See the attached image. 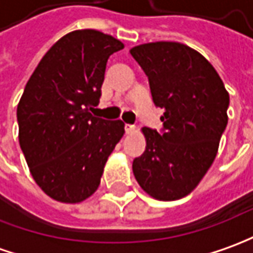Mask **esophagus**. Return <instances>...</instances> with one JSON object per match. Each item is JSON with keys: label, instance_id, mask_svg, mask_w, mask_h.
Segmentation results:
<instances>
[{"label": "esophagus", "instance_id": "esophagus-1", "mask_svg": "<svg viewBox=\"0 0 253 253\" xmlns=\"http://www.w3.org/2000/svg\"><path fill=\"white\" fill-rule=\"evenodd\" d=\"M125 130H126V134H133L137 131V127L133 126V125H126V126H125Z\"/></svg>", "mask_w": 253, "mask_h": 253}]
</instances>
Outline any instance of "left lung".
<instances>
[{
  "instance_id": "8db88e82",
  "label": "left lung",
  "mask_w": 253,
  "mask_h": 253,
  "mask_svg": "<svg viewBox=\"0 0 253 253\" xmlns=\"http://www.w3.org/2000/svg\"><path fill=\"white\" fill-rule=\"evenodd\" d=\"M148 76L154 104L162 108L163 131H141L147 147L133 161L140 187L158 201L188 195L212 166L227 126L228 92L211 62L174 41L130 49Z\"/></svg>"
}]
</instances>
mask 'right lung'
<instances>
[{
  "instance_id": "obj_1",
  "label": "right lung",
  "mask_w": 253,
  "mask_h": 253,
  "mask_svg": "<svg viewBox=\"0 0 253 253\" xmlns=\"http://www.w3.org/2000/svg\"><path fill=\"white\" fill-rule=\"evenodd\" d=\"M125 48L94 29L65 34L42 56L18 104L19 144L34 181L58 202L97 191L105 163L125 134L122 120L92 115L108 58Z\"/></svg>"
}]
</instances>
